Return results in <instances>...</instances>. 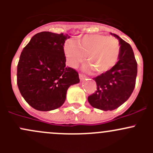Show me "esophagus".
<instances>
[{
  "mask_svg": "<svg viewBox=\"0 0 153 153\" xmlns=\"http://www.w3.org/2000/svg\"><path fill=\"white\" fill-rule=\"evenodd\" d=\"M79 78H80V79H81V80H84V79H85V78H86V76L84 75H83V74L80 73L79 74Z\"/></svg>",
  "mask_w": 153,
  "mask_h": 153,
  "instance_id": "34e87169",
  "label": "esophagus"
}]
</instances>
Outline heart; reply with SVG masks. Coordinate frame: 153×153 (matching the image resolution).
Wrapping results in <instances>:
<instances>
[{
    "label": "heart",
    "instance_id": "heart-1",
    "mask_svg": "<svg viewBox=\"0 0 153 153\" xmlns=\"http://www.w3.org/2000/svg\"><path fill=\"white\" fill-rule=\"evenodd\" d=\"M119 41L114 37L102 34L84 35L81 39L68 43L64 52L69 64L77 67L86 56L90 64L86 69L104 73L110 70L118 60L120 54Z\"/></svg>",
    "mask_w": 153,
    "mask_h": 153
}]
</instances>
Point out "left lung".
Wrapping results in <instances>:
<instances>
[{"mask_svg":"<svg viewBox=\"0 0 153 153\" xmlns=\"http://www.w3.org/2000/svg\"><path fill=\"white\" fill-rule=\"evenodd\" d=\"M111 35L119 40L118 61L110 70L93 78L97 90L88 97L91 106L104 111L117 109L127 101L137 76V62L131 46L115 34Z\"/></svg>","mask_w":153,"mask_h":153,"instance_id":"1","label":"left lung"}]
</instances>
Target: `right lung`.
I'll return each mask as SVG.
<instances>
[{"label": "right lung", "instance_id": "obj_1", "mask_svg": "<svg viewBox=\"0 0 153 153\" xmlns=\"http://www.w3.org/2000/svg\"><path fill=\"white\" fill-rule=\"evenodd\" d=\"M67 37L63 33L39 32L21 52L17 84L23 98L37 110L61 107L68 88L79 83L78 72L66 67L64 46Z\"/></svg>", "mask_w": 153, "mask_h": 153}]
</instances>
